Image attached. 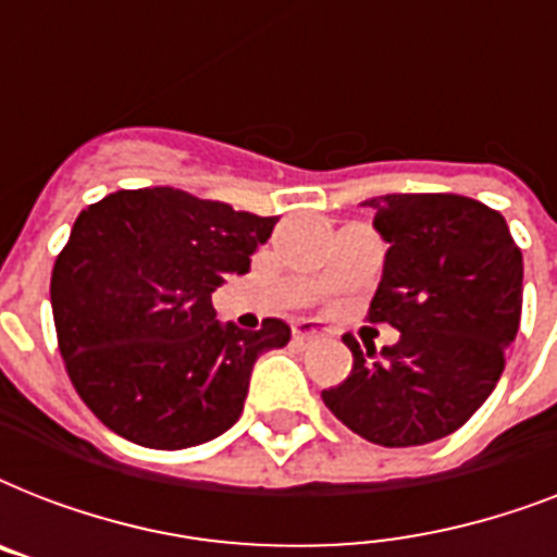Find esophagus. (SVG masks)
I'll return each instance as SVG.
<instances>
[{"label": "esophagus", "mask_w": 557, "mask_h": 557, "mask_svg": "<svg viewBox=\"0 0 557 557\" xmlns=\"http://www.w3.org/2000/svg\"><path fill=\"white\" fill-rule=\"evenodd\" d=\"M292 332H295V341H300V344H304V341L321 338L323 335V330L314 321H297L295 326H292Z\"/></svg>", "instance_id": "obj_1"}]
</instances>
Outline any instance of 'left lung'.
<instances>
[{"instance_id": "1", "label": "left lung", "mask_w": 557, "mask_h": 557, "mask_svg": "<svg viewBox=\"0 0 557 557\" xmlns=\"http://www.w3.org/2000/svg\"><path fill=\"white\" fill-rule=\"evenodd\" d=\"M387 243L372 323L398 330L367 352L344 338L352 372L323 389L349 431L384 448L448 436L492 396L518 335L523 253L506 219L454 193H387L364 201Z\"/></svg>"}]
</instances>
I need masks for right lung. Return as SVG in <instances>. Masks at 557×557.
I'll use <instances>...</instances> for the list:
<instances>
[{"label":"right lung","instance_id":"add662e5","mask_svg":"<svg viewBox=\"0 0 557 557\" xmlns=\"http://www.w3.org/2000/svg\"><path fill=\"white\" fill-rule=\"evenodd\" d=\"M274 225L173 187L117 190L77 216L51 271V309L69 379L109 431L178 450L239 419L253 361L292 330L216 321L210 295L251 269Z\"/></svg>","mask_w":557,"mask_h":557}]
</instances>
